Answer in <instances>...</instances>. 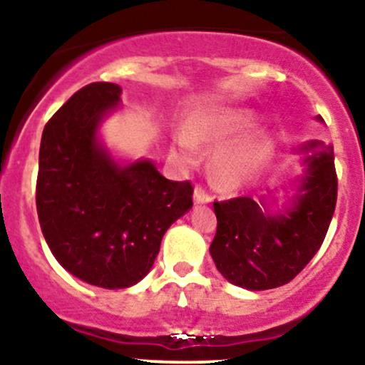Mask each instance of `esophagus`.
<instances>
[{
    "label": "esophagus",
    "mask_w": 365,
    "mask_h": 365,
    "mask_svg": "<svg viewBox=\"0 0 365 365\" xmlns=\"http://www.w3.org/2000/svg\"><path fill=\"white\" fill-rule=\"evenodd\" d=\"M194 202L195 204H207L211 202V195L207 194L206 188L197 185L195 190H194Z\"/></svg>",
    "instance_id": "34e87169"
}]
</instances>
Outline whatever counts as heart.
<instances>
[{
	"instance_id": "1",
	"label": "heart",
	"mask_w": 365,
	"mask_h": 365,
	"mask_svg": "<svg viewBox=\"0 0 365 365\" xmlns=\"http://www.w3.org/2000/svg\"><path fill=\"white\" fill-rule=\"evenodd\" d=\"M254 113L247 110H221L204 113L187 125V133L177 137V150L183 159H192L197 144L220 145L254 125ZM267 154V140L262 133L225 145L212 159L215 175L226 187L249 182L261 170Z\"/></svg>"
}]
</instances>
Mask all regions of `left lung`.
I'll list each match as a JSON object with an SVG mask.
<instances>
[{"mask_svg": "<svg viewBox=\"0 0 365 365\" xmlns=\"http://www.w3.org/2000/svg\"><path fill=\"white\" fill-rule=\"evenodd\" d=\"M300 150H312V156L305 158L307 171L287 211L271 215L264 200L257 204L252 197L215 200L217 228L209 252L217 271L237 287L287 284L324 242L338 195L334 150L316 140Z\"/></svg>", "mask_w": 365, "mask_h": 365, "instance_id": "obj_1", "label": "left lung"}]
</instances>
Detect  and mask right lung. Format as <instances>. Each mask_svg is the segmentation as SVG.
<instances>
[{"label": "right lung", "mask_w": 365, "mask_h": 365, "mask_svg": "<svg viewBox=\"0 0 365 365\" xmlns=\"http://www.w3.org/2000/svg\"><path fill=\"white\" fill-rule=\"evenodd\" d=\"M121 87L92 82L43 130L36 206L56 261L94 287L127 288L153 267L163 235L192 207L190 182L163 177L148 159L120 166L98 142Z\"/></svg>", "instance_id": "add662e5"}]
</instances>
